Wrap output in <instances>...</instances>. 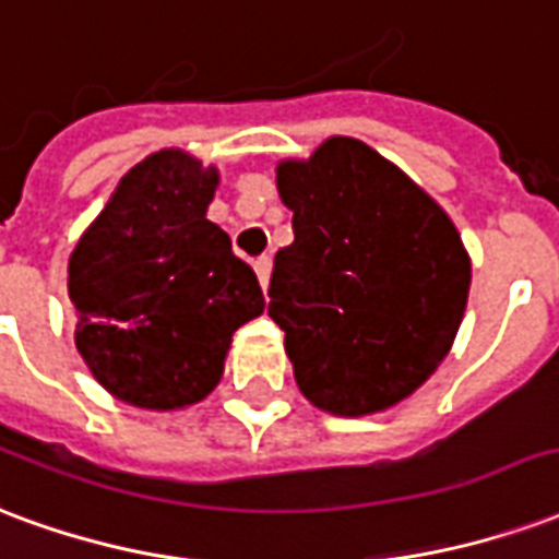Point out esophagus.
<instances>
[{
	"instance_id": "1",
	"label": "esophagus",
	"mask_w": 559,
	"mask_h": 559,
	"mask_svg": "<svg viewBox=\"0 0 559 559\" xmlns=\"http://www.w3.org/2000/svg\"><path fill=\"white\" fill-rule=\"evenodd\" d=\"M271 267H274L271 255H259V259H255V274H259V283H262V288H267V280H271Z\"/></svg>"
}]
</instances>
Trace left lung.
Returning a JSON list of instances; mask_svg holds the SVG:
<instances>
[{"instance_id": "left-lung-1", "label": "left lung", "mask_w": 559, "mask_h": 559, "mask_svg": "<svg viewBox=\"0 0 559 559\" xmlns=\"http://www.w3.org/2000/svg\"><path fill=\"white\" fill-rule=\"evenodd\" d=\"M295 240L276 252L267 316L300 393L321 411L393 408L450 354L471 259L443 207L366 142L330 136L283 160Z\"/></svg>"}]
</instances>
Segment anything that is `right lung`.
<instances>
[{
	"label": "right lung",
	"mask_w": 559,
	"mask_h": 559,
	"mask_svg": "<svg viewBox=\"0 0 559 559\" xmlns=\"http://www.w3.org/2000/svg\"><path fill=\"white\" fill-rule=\"evenodd\" d=\"M219 175L178 148L136 163L68 262L76 352L128 405L187 408L219 384L262 285L205 217Z\"/></svg>",
	"instance_id": "right-lung-1"
}]
</instances>
